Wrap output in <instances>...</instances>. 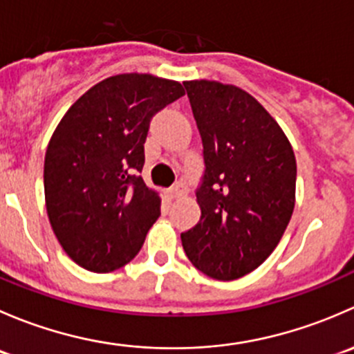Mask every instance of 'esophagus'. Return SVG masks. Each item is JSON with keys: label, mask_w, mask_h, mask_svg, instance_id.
<instances>
[{"label": "esophagus", "mask_w": 354, "mask_h": 354, "mask_svg": "<svg viewBox=\"0 0 354 354\" xmlns=\"http://www.w3.org/2000/svg\"><path fill=\"white\" fill-rule=\"evenodd\" d=\"M185 194H187V187H185L183 183H176L169 190V197L171 198H180L181 195H185Z\"/></svg>", "instance_id": "34e87169"}]
</instances>
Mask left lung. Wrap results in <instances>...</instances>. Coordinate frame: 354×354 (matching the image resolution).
I'll return each instance as SVG.
<instances>
[{
  "instance_id": "obj_1",
  "label": "left lung",
  "mask_w": 354,
  "mask_h": 354,
  "mask_svg": "<svg viewBox=\"0 0 354 354\" xmlns=\"http://www.w3.org/2000/svg\"><path fill=\"white\" fill-rule=\"evenodd\" d=\"M202 137L200 221L181 233L190 262L233 281L255 270L286 231L296 192V159L277 121L255 97L214 80L183 82Z\"/></svg>"
}]
</instances>
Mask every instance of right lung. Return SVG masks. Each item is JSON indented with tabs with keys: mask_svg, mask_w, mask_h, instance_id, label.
<instances>
[{
	"mask_svg": "<svg viewBox=\"0 0 354 354\" xmlns=\"http://www.w3.org/2000/svg\"><path fill=\"white\" fill-rule=\"evenodd\" d=\"M185 94L180 82L121 73L88 88L62 118L44 159L49 223L73 262L91 272L127 266L160 216L142 180L152 116Z\"/></svg>",
	"mask_w": 354,
	"mask_h": 354,
	"instance_id": "right-lung-1",
	"label": "right lung"
}]
</instances>
